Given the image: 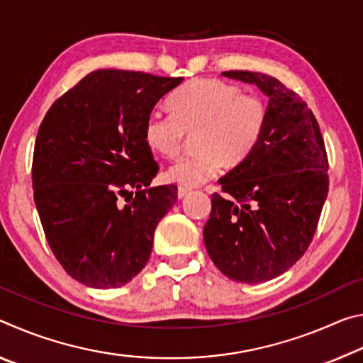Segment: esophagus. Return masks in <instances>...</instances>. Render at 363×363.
Returning <instances> with one entry per match:
<instances>
[{
  "mask_svg": "<svg viewBox=\"0 0 363 363\" xmlns=\"http://www.w3.org/2000/svg\"><path fill=\"white\" fill-rule=\"evenodd\" d=\"M189 187H184V186H179V189H177V196H179V199H182V196H186L187 195V192H189Z\"/></svg>",
  "mask_w": 363,
  "mask_h": 363,
  "instance_id": "obj_1",
  "label": "esophagus"
}]
</instances>
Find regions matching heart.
Segmentation results:
<instances>
[{
    "mask_svg": "<svg viewBox=\"0 0 363 363\" xmlns=\"http://www.w3.org/2000/svg\"><path fill=\"white\" fill-rule=\"evenodd\" d=\"M173 113L150 110L144 121V139L153 152L176 157L195 134L200 152L184 157L167 171L169 181L194 187L216 177L225 162L243 163L266 130L269 110L261 96L243 93L240 86L218 78H195L169 97Z\"/></svg>",
    "mask_w": 363,
    "mask_h": 363,
    "instance_id": "b5f03b06",
    "label": "heart"
}]
</instances>
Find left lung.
<instances>
[{
    "instance_id": "left-lung-1",
    "label": "left lung",
    "mask_w": 363,
    "mask_h": 363,
    "mask_svg": "<svg viewBox=\"0 0 363 363\" xmlns=\"http://www.w3.org/2000/svg\"><path fill=\"white\" fill-rule=\"evenodd\" d=\"M269 96V116L253 153L219 179L203 229L218 269L242 284L286 272L314 238L328 195L327 149L312 110L298 93L264 73L230 70Z\"/></svg>"
}]
</instances>
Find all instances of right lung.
<instances>
[{
	"mask_svg": "<svg viewBox=\"0 0 363 363\" xmlns=\"http://www.w3.org/2000/svg\"><path fill=\"white\" fill-rule=\"evenodd\" d=\"M181 82L96 70L54 101L41 121L32 163L35 205L54 256L84 285L121 286L149 261L177 186L149 187L160 167L144 121Z\"/></svg>",
	"mask_w": 363,
	"mask_h": 363,
	"instance_id": "right-lung-1",
	"label": "right lung"
}]
</instances>
